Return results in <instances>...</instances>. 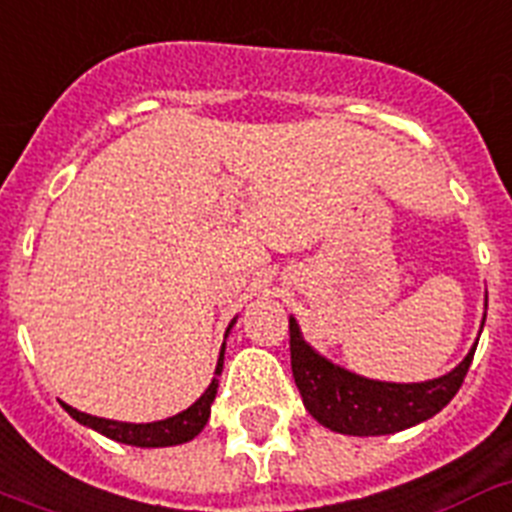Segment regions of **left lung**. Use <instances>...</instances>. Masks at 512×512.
I'll return each instance as SVG.
<instances>
[{"label": "left lung", "mask_w": 512, "mask_h": 512, "mask_svg": "<svg viewBox=\"0 0 512 512\" xmlns=\"http://www.w3.org/2000/svg\"><path fill=\"white\" fill-rule=\"evenodd\" d=\"M291 372L307 411L322 427L341 435H393L435 416L463 385L474 351L453 372L429 382H377L330 364L304 343L299 325L289 320Z\"/></svg>", "instance_id": "8db88e82"}]
</instances>
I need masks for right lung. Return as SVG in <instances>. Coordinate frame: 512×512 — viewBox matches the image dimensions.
<instances>
[{"label": "right lung", "instance_id": "1", "mask_svg": "<svg viewBox=\"0 0 512 512\" xmlns=\"http://www.w3.org/2000/svg\"><path fill=\"white\" fill-rule=\"evenodd\" d=\"M223 369V349L221 359H218L216 375H221ZM218 390V377H213V382L208 385L200 398L192 403L190 409L182 411V414L169 416L163 422H150V424H127V422H111V419H98V416L83 414V411L72 409L67 403H62L64 411L77 419L85 427L96 429L101 435L111 437V440L124 442V445H137V448H166V445H182V442H190L192 437L200 435V429L208 424L210 416V403L216 398Z\"/></svg>", "mask_w": 512, "mask_h": 512}]
</instances>
